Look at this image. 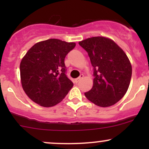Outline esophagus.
I'll use <instances>...</instances> for the list:
<instances>
[{
	"label": "esophagus",
	"instance_id": "esophagus-1",
	"mask_svg": "<svg viewBox=\"0 0 149 149\" xmlns=\"http://www.w3.org/2000/svg\"><path fill=\"white\" fill-rule=\"evenodd\" d=\"M83 77H84V76H83V74H81V75H80L79 78H76V80H75V81H76V83H78V82L80 81V80H81L82 79H83Z\"/></svg>",
	"mask_w": 149,
	"mask_h": 149
}]
</instances>
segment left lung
<instances>
[{
	"mask_svg": "<svg viewBox=\"0 0 149 149\" xmlns=\"http://www.w3.org/2000/svg\"><path fill=\"white\" fill-rule=\"evenodd\" d=\"M79 45L88 53L94 68L93 86L85 95L101 107L113 105L127 92L132 65L125 52L113 40L104 36L88 38Z\"/></svg>",
	"mask_w": 149,
	"mask_h": 149,
	"instance_id": "1",
	"label": "left lung"
}]
</instances>
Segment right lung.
Instances as JSON below:
<instances>
[{"instance_id":"add662e5","label":"right lung","mask_w":149,"mask_h":149,"mask_svg":"<svg viewBox=\"0 0 149 149\" xmlns=\"http://www.w3.org/2000/svg\"><path fill=\"white\" fill-rule=\"evenodd\" d=\"M76 46L51 38L36 43L20 63L22 86L33 102L43 107L57 105L73 84L65 74L64 58Z\"/></svg>"}]
</instances>
